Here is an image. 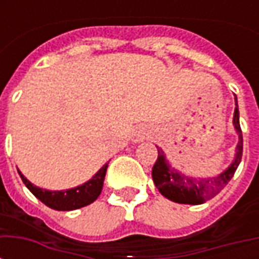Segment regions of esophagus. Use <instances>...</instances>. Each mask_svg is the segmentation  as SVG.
Segmentation results:
<instances>
[{"mask_svg": "<svg viewBox=\"0 0 259 259\" xmlns=\"http://www.w3.org/2000/svg\"><path fill=\"white\" fill-rule=\"evenodd\" d=\"M150 136V132L146 127H139V129L135 130V133L132 136V141L135 143H140V141L146 140L147 137Z\"/></svg>", "mask_w": 259, "mask_h": 259, "instance_id": "obj_1", "label": "esophagus"}]
</instances>
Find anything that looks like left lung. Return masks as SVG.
I'll return each instance as SVG.
<instances>
[{"label": "left lung", "instance_id": "left-lung-1", "mask_svg": "<svg viewBox=\"0 0 259 259\" xmlns=\"http://www.w3.org/2000/svg\"><path fill=\"white\" fill-rule=\"evenodd\" d=\"M234 115H233V126L236 133L239 136V141L236 146V154L234 159L228 168L213 178H191L187 175L182 174L169 163L165 157L162 148H158V159L155 165L152 166V180L157 186L159 193L174 202L179 204H190V205H198L204 204L205 201L211 200L212 197L222 190L225 185L233 178L236 169L239 166L243 155V135L240 129L239 120V105L237 98L234 96Z\"/></svg>", "mask_w": 259, "mask_h": 259}]
</instances>
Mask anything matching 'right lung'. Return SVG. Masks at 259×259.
Listing matches in <instances>:
<instances>
[{
    "instance_id": "1",
    "label": "right lung",
    "mask_w": 259,
    "mask_h": 259,
    "mask_svg": "<svg viewBox=\"0 0 259 259\" xmlns=\"http://www.w3.org/2000/svg\"><path fill=\"white\" fill-rule=\"evenodd\" d=\"M108 162L90 180H87L85 183L77 186V187L68 189V190L54 191L37 187L26 179L19 169H18V172H19L20 178L23 180L26 187L33 193V195H36L42 204H46L47 206L57 209V211H73V209H77L81 206L89 205L98 198V195L101 194L102 186H104Z\"/></svg>"
}]
</instances>
